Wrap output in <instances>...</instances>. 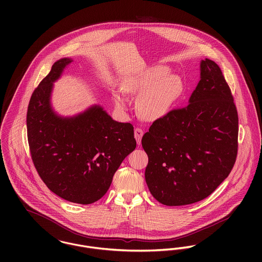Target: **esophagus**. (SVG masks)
<instances>
[{"mask_svg": "<svg viewBox=\"0 0 262 262\" xmlns=\"http://www.w3.org/2000/svg\"><path fill=\"white\" fill-rule=\"evenodd\" d=\"M134 136H135V139L137 141L138 144L141 143V139H142V136H143V130L141 128H135L134 130Z\"/></svg>", "mask_w": 262, "mask_h": 262, "instance_id": "34e87169", "label": "esophagus"}]
</instances>
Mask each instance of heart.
Listing matches in <instances>:
<instances>
[{"mask_svg": "<svg viewBox=\"0 0 262 262\" xmlns=\"http://www.w3.org/2000/svg\"><path fill=\"white\" fill-rule=\"evenodd\" d=\"M165 68H154L140 76L131 78L125 83V91L133 95H141L137 102L139 115L153 121L161 118L169 111L183 91L182 79L178 75H166ZM117 105L126 108V100L123 96H116Z\"/></svg>", "mask_w": 262, "mask_h": 262, "instance_id": "b5f03b06", "label": "heart"}]
</instances>
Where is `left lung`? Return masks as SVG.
Listing matches in <instances>:
<instances>
[{"label": "left lung", "instance_id": "8db88e82", "mask_svg": "<svg viewBox=\"0 0 262 262\" xmlns=\"http://www.w3.org/2000/svg\"><path fill=\"white\" fill-rule=\"evenodd\" d=\"M188 105L156 119L142 137L145 181L166 206L210 195L231 172L238 152V113L219 66L206 58Z\"/></svg>", "mask_w": 262, "mask_h": 262}]
</instances>
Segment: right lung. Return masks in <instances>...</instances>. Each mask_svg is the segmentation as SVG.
<instances>
[{"instance_id": "add662e5", "label": "right lung", "mask_w": 262, "mask_h": 262, "mask_svg": "<svg viewBox=\"0 0 262 262\" xmlns=\"http://www.w3.org/2000/svg\"><path fill=\"white\" fill-rule=\"evenodd\" d=\"M71 62L56 61L34 90L27 110V137L33 164L47 187L69 202L88 205L107 192L136 140L132 124L114 121L99 106L74 118L53 113L52 82Z\"/></svg>"}]
</instances>
